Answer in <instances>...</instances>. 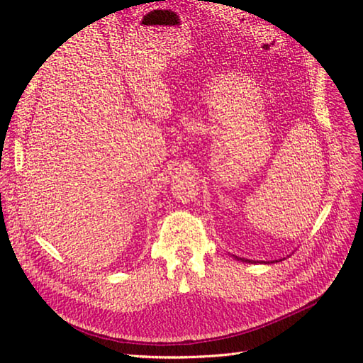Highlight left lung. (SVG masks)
<instances>
[{"label": "left lung", "instance_id": "left-lung-1", "mask_svg": "<svg viewBox=\"0 0 363 363\" xmlns=\"http://www.w3.org/2000/svg\"><path fill=\"white\" fill-rule=\"evenodd\" d=\"M233 257L234 259H237V260H242V262H245V264H274V262H282L284 259H287V257H284V259H279V260H272V262H265V260H250V259H243V257H238V256H234L233 254Z\"/></svg>", "mask_w": 363, "mask_h": 363}]
</instances>
